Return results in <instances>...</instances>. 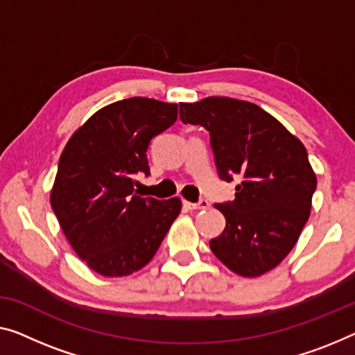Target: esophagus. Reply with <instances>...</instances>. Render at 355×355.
Returning a JSON list of instances; mask_svg holds the SVG:
<instances>
[{"mask_svg":"<svg viewBox=\"0 0 355 355\" xmlns=\"http://www.w3.org/2000/svg\"><path fill=\"white\" fill-rule=\"evenodd\" d=\"M183 204L187 205L189 210H204V209H209L210 205L207 200H199V202H188V200H184Z\"/></svg>","mask_w":355,"mask_h":355,"instance_id":"obj_1","label":"esophagus"}]
</instances>
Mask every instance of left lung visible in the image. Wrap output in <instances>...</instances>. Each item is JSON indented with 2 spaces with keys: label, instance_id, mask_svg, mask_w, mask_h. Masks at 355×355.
<instances>
[{
  "label": "left lung",
  "instance_id": "1",
  "mask_svg": "<svg viewBox=\"0 0 355 355\" xmlns=\"http://www.w3.org/2000/svg\"><path fill=\"white\" fill-rule=\"evenodd\" d=\"M180 119L209 130L220 178L239 182L234 200L215 204L226 228L210 241V250L239 276L271 271L295 247L311 214L317 178L304 145L245 100L180 103Z\"/></svg>",
  "mask_w": 355,
  "mask_h": 355
}]
</instances>
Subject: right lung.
Segmentation results:
<instances>
[{
	"instance_id": "right-lung-1",
	"label": "right lung",
	"mask_w": 355,
	"mask_h": 355,
	"mask_svg": "<svg viewBox=\"0 0 355 355\" xmlns=\"http://www.w3.org/2000/svg\"><path fill=\"white\" fill-rule=\"evenodd\" d=\"M175 103L132 97L107 105L71 135L63 150L52 210L73 250L92 271L123 277L151 261L182 200L137 193L135 173L150 175L153 137L177 121Z\"/></svg>"
}]
</instances>
